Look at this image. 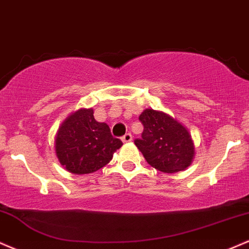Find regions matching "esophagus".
Wrapping results in <instances>:
<instances>
[{"instance_id": "obj_1", "label": "esophagus", "mask_w": 249, "mask_h": 249, "mask_svg": "<svg viewBox=\"0 0 249 249\" xmlns=\"http://www.w3.org/2000/svg\"><path fill=\"white\" fill-rule=\"evenodd\" d=\"M131 140H133V136H131V134H130V133H127V134H124V135L122 136V142H124V143H128V142H130Z\"/></svg>"}]
</instances>
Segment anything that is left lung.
<instances>
[{
  "mask_svg": "<svg viewBox=\"0 0 249 249\" xmlns=\"http://www.w3.org/2000/svg\"><path fill=\"white\" fill-rule=\"evenodd\" d=\"M141 139L136 147L147 162L157 170L174 174L185 170L192 163L195 144L189 130L168 114L154 109L143 110Z\"/></svg>",
  "mask_w": 249,
  "mask_h": 249,
  "instance_id": "1",
  "label": "left lung"
}]
</instances>
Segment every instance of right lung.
<instances>
[{
  "label": "right lung",
  "mask_w": 249,
  "mask_h": 249,
  "mask_svg": "<svg viewBox=\"0 0 249 249\" xmlns=\"http://www.w3.org/2000/svg\"><path fill=\"white\" fill-rule=\"evenodd\" d=\"M93 108L72 113L58 129L55 155L60 164L74 175L92 174L104 168L122 145L110 134L108 124L94 119Z\"/></svg>",
  "instance_id": "obj_1"
}]
</instances>
